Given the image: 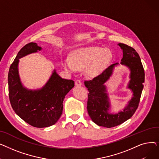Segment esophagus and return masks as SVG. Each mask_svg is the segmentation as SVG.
<instances>
[{
	"instance_id": "1",
	"label": "esophagus",
	"mask_w": 159,
	"mask_h": 159,
	"mask_svg": "<svg viewBox=\"0 0 159 159\" xmlns=\"http://www.w3.org/2000/svg\"><path fill=\"white\" fill-rule=\"evenodd\" d=\"M75 85L76 86H81L82 85V82L80 80H75Z\"/></svg>"
}]
</instances>
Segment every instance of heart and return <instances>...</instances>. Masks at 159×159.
<instances>
[{
  "label": "heart",
  "instance_id": "1",
  "mask_svg": "<svg viewBox=\"0 0 159 159\" xmlns=\"http://www.w3.org/2000/svg\"><path fill=\"white\" fill-rule=\"evenodd\" d=\"M110 50L100 47H84L74 50L70 59L62 61L64 68L70 73L85 68V73L89 77H95L101 73L111 60Z\"/></svg>",
  "mask_w": 159,
  "mask_h": 159
}]
</instances>
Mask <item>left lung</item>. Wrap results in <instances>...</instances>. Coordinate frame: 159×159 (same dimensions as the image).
Masks as SVG:
<instances>
[{"label":"left lung","instance_id":"1","mask_svg":"<svg viewBox=\"0 0 159 159\" xmlns=\"http://www.w3.org/2000/svg\"><path fill=\"white\" fill-rule=\"evenodd\" d=\"M118 45L123 52L120 64L127 66L130 70V80L128 88L133 92L131 99L124 110L115 114L108 112L110 103L104 85V83L111 76L115 66L119 64L118 62L110 66L101 75L92 80L84 82L85 86L89 91L87 110L90 118L98 126L109 128L126 121L135 113L140 102L145 77L143 66L135 49L122 43Z\"/></svg>","mask_w":159,"mask_h":159}]
</instances>
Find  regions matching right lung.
<instances>
[{
	"mask_svg": "<svg viewBox=\"0 0 159 159\" xmlns=\"http://www.w3.org/2000/svg\"><path fill=\"white\" fill-rule=\"evenodd\" d=\"M37 43H30L19 52L8 73L10 101L15 113L35 128H46L55 124L62 113L65 96L74 87V81L61 78L53 70L46 84L39 89L23 86L19 75V58L40 51Z\"/></svg>",
	"mask_w": 159,
	"mask_h": 159,
	"instance_id": "obj_1",
	"label": "right lung"
}]
</instances>
